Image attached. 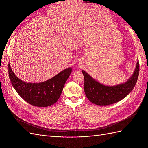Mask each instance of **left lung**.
I'll return each instance as SVG.
<instances>
[{"mask_svg":"<svg viewBox=\"0 0 148 148\" xmlns=\"http://www.w3.org/2000/svg\"><path fill=\"white\" fill-rule=\"evenodd\" d=\"M139 64L137 60L136 68L131 77L124 83L108 86L96 81L84 70V92L88 99L96 105L107 106L122 100L134 89L139 76Z\"/></svg>","mask_w":148,"mask_h":148,"instance_id":"left-lung-1","label":"left lung"}]
</instances>
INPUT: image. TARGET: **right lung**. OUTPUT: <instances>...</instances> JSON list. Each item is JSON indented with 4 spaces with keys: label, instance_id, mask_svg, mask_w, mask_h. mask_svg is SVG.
I'll use <instances>...</instances> for the list:
<instances>
[{
    "label": "right lung",
    "instance_id": "1",
    "mask_svg": "<svg viewBox=\"0 0 148 148\" xmlns=\"http://www.w3.org/2000/svg\"><path fill=\"white\" fill-rule=\"evenodd\" d=\"M8 68L10 82L18 95L30 104L37 107H47L58 101L72 72V68L69 67L47 81L31 83L18 79L9 64Z\"/></svg>",
    "mask_w": 148,
    "mask_h": 148
}]
</instances>
